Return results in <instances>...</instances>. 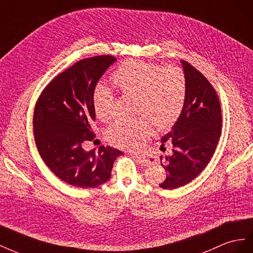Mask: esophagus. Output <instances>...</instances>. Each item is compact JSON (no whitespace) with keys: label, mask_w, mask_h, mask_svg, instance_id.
Wrapping results in <instances>:
<instances>
[{"label":"esophagus","mask_w":253,"mask_h":253,"mask_svg":"<svg viewBox=\"0 0 253 253\" xmlns=\"http://www.w3.org/2000/svg\"><path fill=\"white\" fill-rule=\"evenodd\" d=\"M133 157L139 161V163H142L143 165H148L150 161L148 160V158L145 155H140V154H133Z\"/></svg>","instance_id":"obj_1"}]
</instances>
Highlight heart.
<instances>
[{
  "mask_svg": "<svg viewBox=\"0 0 253 253\" xmlns=\"http://www.w3.org/2000/svg\"><path fill=\"white\" fill-rule=\"evenodd\" d=\"M113 83L123 94L136 96V111L150 120L115 122L106 134L108 140L118 146L139 148L153 134L150 121L163 130L174 125L183 110L186 79L180 68H161L155 63L128 60L115 71ZM93 107L99 120L109 119L114 107L111 90L98 84L93 94Z\"/></svg>",
  "mask_w": 253,
  "mask_h": 253,
  "instance_id": "heart-1",
  "label": "heart"
}]
</instances>
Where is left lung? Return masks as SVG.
<instances>
[{
    "instance_id": "obj_1",
    "label": "left lung",
    "mask_w": 253,
    "mask_h": 253,
    "mask_svg": "<svg viewBox=\"0 0 253 253\" xmlns=\"http://www.w3.org/2000/svg\"><path fill=\"white\" fill-rule=\"evenodd\" d=\"M186 79V97L183 110L162 136L164 144L171 143L172 151L161 156V165L168 171L159 186L174 190L191 182L205 169L217 145L221 131V109L217 93L208 79L189 62L181 60Z\"/></svg>"
}]
</instances>
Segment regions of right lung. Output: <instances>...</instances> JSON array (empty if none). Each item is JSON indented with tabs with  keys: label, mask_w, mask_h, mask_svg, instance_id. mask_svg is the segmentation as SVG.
Here are the masks:
<instances>
[{
	"label": "right lung",
	"mask_w": 253,
	"mask_h": 253,
	"mask_svg": "<svg viewBox=\"0 0 253 253\" xmlns=\"http://www.w3.org/2000/svg\"><path fill=\"white\" fill-rule=\"evenodd\" d=\"M117 58L95 56L76 62L50 82L35 107L34 134L42 160L62 181L89 189L107 182L123 153L110 146L86 151L95 120L93 94L98 81Z\"/></svg>",
	"instance_id": "1"
}]
</instances>
